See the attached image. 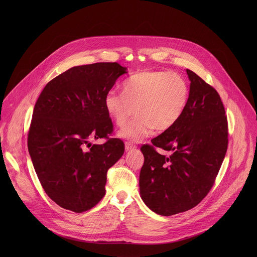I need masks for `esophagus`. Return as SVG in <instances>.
Wrapping results in <instances>:
<instances>
[{"instance_id": "34e87169", "label": "esophagus", "mask_w": 257, "mask_h": 257, "mask_svg": "<svg viewBox=\"0 0 257 257\" xmlns=\"http://www.w3.org/2000/svg\"><path fill=\"white\" fill-rule=\"evenodd\" d=\"M124 147H125V150H126V151H130V150H132V149H134V148H136L137 147H136L133 143L126 142V143L124 144Z\"/></svg>"}]
</instances>
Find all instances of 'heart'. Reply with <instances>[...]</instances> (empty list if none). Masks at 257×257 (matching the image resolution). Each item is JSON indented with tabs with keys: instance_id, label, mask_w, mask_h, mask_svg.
<instances>
[{
	"instance_id": "1",
	"label": "heart",
	"mask_w": 257,
	"mask_h": 257,
	"mask_svg": "<svg viewBox=\"0 0 257 257\" xmlns=\"http://www.w3.org/2000/svg\"><path fill=\"white\" fill-rule=\"evenodd\" d=\"M122 92L110 90L105 108L116 125L122 126L136 110L137 116L126 123L118 137L138 142L154 130L162 133L182 117L190 99V87L181 75L168 71H141L122 84Z\"/></svg>"
}]
</instances>
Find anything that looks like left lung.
<instances>
[{
	"mask_svg": "<svg viewBox=\"0 0 257 257\" xmlns=\"http://www.w3.org/2000/svg\"><path fill=\"white\" fill-rule=\"evenodd\" d=\"M188 107L179 121L141 150V197L160 216H172L197 206L209 193L227 148V121L218 92L193 71ZM155 147L170 151L158 154Z\"/></svg>",
	"mask_w": 257,
	"mask_h": 257,
	"instance_id": "obj_1",
	"label": "left lung"
}]
</instances>
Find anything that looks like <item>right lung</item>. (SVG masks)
Masks as SVG:
<instances>
[{"mask_svg": "<svg viewBox=\"0 0 257 257\" xmlns=\"http://www.w3.org/2000/svg\"><path fill=\"white\" fill-rule=\"evenodd\" d=\"M127 73L116 62L75 66L52 79L37 99L29 132V152L48 197L63 209L82 213L105 196L107 172L123 154L112 132L105 97Z\"/></svg>", "mask_w": 257, "mask_h": 257, "instance_id": "add662e5", "label": "right lung"}]
</instances>
